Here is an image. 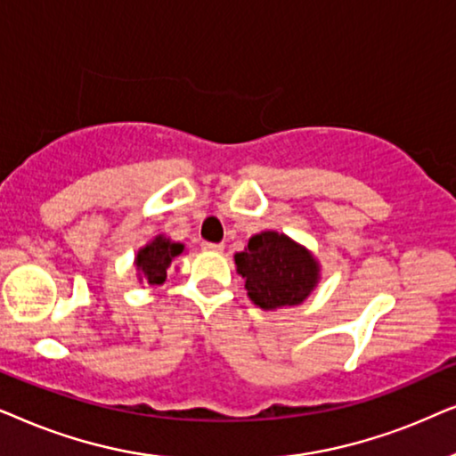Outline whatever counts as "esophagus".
Masks as SVG:
<instances>
[{"label": "esophagus", "instance_id": "esophagus-1", "mask_svg": "<svg viewBox=\"0 0 456 456\" xmlns=\"http://www.w3.org/2000/svg\"><path fill=\"white\" fill-rule=\"evenodd\" d=\"M223 244H212V241H204L202 244V250H208V252H223Z\"/></svg>", "mask_w": 456, "mask_h": 456}]
</instances>
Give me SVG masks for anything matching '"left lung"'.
<instances>
[{"instance_id": "1", "label": "left lung", "mask_w": 456, "mask_h": 456, "mask_svg": "<svg viewBox=\"0 0 456 456\" xmlns=\"http://www.w3.org/2000/svg\"><path fill=\"white\" fill-rule=\"evenodd\" d=\"M235 266L246 279L248 296L266 311L300 305L319 279L311 252L275 232L250 238L246 250L235 254Z\"/></svg>"}]
</instances>
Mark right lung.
I'll return each mask as SVG.
<instances>
[{"label":"right lung","instance_id":"1","mask_svg":"<svg viewBox=\"0 0 456 456\" xmlns=\"http://www.w3.org/2000/svg\"><path fill=\"white\" fill-rule=\"evenodd\" d=\"M181 252H183V246L173 244V241H168L160 235V238H156L151 244L137 252L135 265L139 273H142L151 285L162 283L167 279V269L171 266L173 258L179 256Z\"/></svg>","mask_w":456,"mask_h":456}]
</instances>
